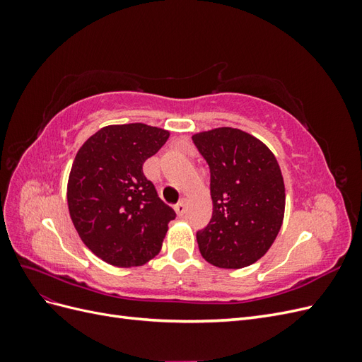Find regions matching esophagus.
Masks as SVG:
<instances>
[{"mask_svg":"<svg viewBox=\"0 0 362 362\" xmlns=\"http://www.w3.org/2000/svg\"><path fill=\"white\" fill-rule=\"evenodd\" d=\"M175 211L180 217H182L185 214V199H181L177 205H175Z\"/></svg>","mask_w":362,"mask_h":362,"instance_id":"esophagus-1","label":"esophagus"}]
</instances>
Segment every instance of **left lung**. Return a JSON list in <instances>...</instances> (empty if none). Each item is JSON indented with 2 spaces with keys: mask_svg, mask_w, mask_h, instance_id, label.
I'll return each instance as SVG.
<instances>
[{
  "mask_svg": "<svg viewBox=\"0 0 362 362\" xmlns=\"http://www.w3.org/2000/svg\"><path fill=\"white\" fill-rule=\"evenodd\" d=\"M192 139L211 173L213 216L196 234L201 255L221 269L254 264L275 242L286 211L278 160L259 139L231 127Z\"/></svg>",
  "mask_w": 362,
  "mask_h": 362,
  "instance_id": "8db88e82",
  "label": "left lung"
}]
</instances>
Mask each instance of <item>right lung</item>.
I'll return each instance as SVG.
<instances>
[{"label": "right lung", "instance_id": "right-lung-1", "mask_svg": "<svg viewBox=\"0 0 362 362\" xmlns=\"http://www.w3.org/2000/svg\"><path fill=\"white\" fill-rule=\"evenodd\" d=\"M168 129L108 125L78 149L68 180V206L83 243L115 267L154 258L175 218L144 175V163L166 144Z\"/></svg>", "mask_w": 362, "mask_h": 362}]
</instances>
